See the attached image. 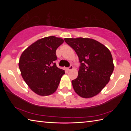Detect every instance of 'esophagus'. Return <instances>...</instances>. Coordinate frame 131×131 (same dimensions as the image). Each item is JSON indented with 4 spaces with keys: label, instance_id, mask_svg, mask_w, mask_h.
Wrapping results in <instances>:
<instances>
[{
    "label": "esophagus",
    "instance_id": "1",
    "mask_svg": "<svg viewBox=\"0 0 131 131\" xmlns=\"http://www.w3.org/2000/svg\"><path fill=\"white\" fill-rule=\"evenodd\" d=\"M73 69V66L72 65H70L69 67H68V68H67V69H68V70H72Z\"/></svg>",
    "mask_w": 131,
    "mask_h": 131
}]
</instances>
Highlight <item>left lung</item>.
Returning <instances> with one entry per match:
<instances>
[{
  "label": "left lung",
  "mask_w": 131,
  "mask_h": 131,
  "mask_svg": "<svg viewBox=\"0 0 131 131\" xmlns=\"http://www.w3.org/2000/svg\"><path fill=\"white\" fill-rule=\"evenodd\" d=\"M64 40L74 50L80 63L78 76L72 81L74 91L84 98L98 94L108 83L114 70L109 50L92 39L65 38Z\"/></svg>",
  "instance_id": "8db88e82"
}]
</instances>
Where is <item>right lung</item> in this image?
<instances>
[{"mask_svg": "<svg viewBox=\"0 0 131 131\" xmlns=\"http://www.w3.org/2000/svg\"><path fill=\"white\" fill-rule=\"evenodd\" d=\"M61 38L49 36L39 39L22 53L19 68L24 81L33 91L47 96L56 91L65 70L58 68L56 50L63 43Z\"/></svg>", "mask_w": 131, "mask_h": 131, "instance_id": "1", "label": "right lung"}]
</instances>
